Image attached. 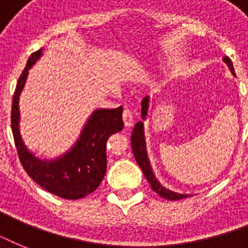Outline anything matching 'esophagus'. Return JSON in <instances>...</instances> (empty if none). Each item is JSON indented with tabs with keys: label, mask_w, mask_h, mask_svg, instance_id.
I'll return each instance as SVG.
<instances>
[{
	"label": "esophagus",
	"mask_w": 248,
	"mask_h": 248,
	"mask_svg": "<svg viewBox=\"0 0 248 248\" xmlns=\"http://www.w3.org/2000/svg\"><path fill=\"white\" fill-rule=\"evenodd\" d=\"M122 118H124V124L126 127H130L134 124V113L131 109L124 108V113H122Z\"/></svg>",
	"instance_id": "obj_1"
}]
</instances>
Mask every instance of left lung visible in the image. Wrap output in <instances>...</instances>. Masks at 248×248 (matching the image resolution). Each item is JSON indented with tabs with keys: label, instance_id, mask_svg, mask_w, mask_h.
<instances>
[{
	"label": "left lung",
	"instance_id": "left-lung-1",
	"mask_svg": "<svg viewBox=\"0 0 248 248\" xmlns=\"http://www.w3.org/2000/svg\"><path fill=\"white\" fill-rule=\"evenodd\" d=\"M224 62L228 64V67L231 68V71L234 73V68H233V63L232 60L225 56L224 58ZM147 109H148V97H144L143 103H141V116L143 118H145L147 116ZM131 145H132V152H134V155H135L136 162L139 163L140 169L143 170L144 175L147 177V180L149 181L152 189L155 190L159 197H162L165 200L169 201H177L183 200V198H186V194H177V193H173L169 189L163 188L162 185L159 184L158 180L155 177V173L152 171L151 163H149V159H148L147 149H145V140H144V131H143V122H138L134 127V132L131 134Z\"/></svg>",
	"mask_w": 248,
	"mask_h": 248
}]
</instances>
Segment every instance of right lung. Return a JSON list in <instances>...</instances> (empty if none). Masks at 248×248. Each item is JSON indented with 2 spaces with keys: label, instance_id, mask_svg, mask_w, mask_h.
<instances>
[{
  "label": "right lung",
  "instance_id": "1",
  "mask_svg": "<svg viewBox=\"0 0 248 248\" xmlns=\"http://www.w3.org/2000/svg\"><path fill=\"white\" fill-rule=\"evenodd\" d=\"M42 55V48L29 56L17 81L11 107V128L21 166L37 184L64 200H79L95 192L107 171V141L124 128L122 107L97 109L90 117L75 147L55 161H41L28 152L19 134V95L28 69Z\"/></svg>",
  "mask_w": 248,
  "mask_h": 248
}]
</instances>
